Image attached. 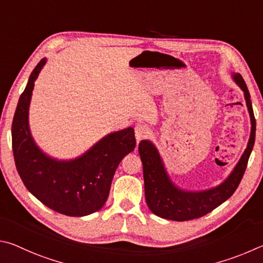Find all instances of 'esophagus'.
Instances as JSON below:
<instances>
[{
    "label": "esophagus",
    "instance_id": "obj_1",
    "mask_svg": "<svg viewBox=\"0 0 263 263\" xmlns=\"http://www.w3.org/2000/svg\"><path fill=\"white\" fill-rule=\"evenodd\" d=\"M150 135V129L148 126H145V124H142L139 123L135 126V137L137 141H141L145 139V137H148Z\"/></svg>",
    "mask_w": 263,
    "mask_h": 263
}]
</instances>
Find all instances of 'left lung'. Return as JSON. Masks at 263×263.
<instances>
[{"instance_id":"8db88e82","label":"left lung","mask_w":263,"mask_h":263,"mask_svg":"<svg viewBox=\"0 0 263 263\" xmlns=\"http://www.w3.org/2000/svg\"><path fill=\"white\" fill-rule=\"evenodd\" d=\"M233 81L243 91L248 113L251 118V135L247 148L243 151L233 171L218 186L210 190L192 192L178 187L166 172L163 159L153 142L143 140L139 144V154L143 164L145 201L149 209L158 217L183 222L200 218L217 208L231 197L240 183L255 142V118L251 96L240 73H232Z\"/></svg>"}]
</instances>
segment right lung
<instances>
[{
	"label": "right lung",
	"mask_w": 263,
	"mask_h": 263,
	"mask_svg": "<svg viewBox=\"0 0 263 263\" xmlns=\"http://www.w3.org/2000/svg\"><path fill=\"white\" fill-rule=\"evenodd\" d=\"M46 61L44 58L36 64L18 100L11 127L13 158L31 194L57 213L82 217L98 211L107 201L120 162L135 149L134 129L110 133L75 159L59 160L43 153L32 139L29 108L34 82Z\"/></svg>",
	"instance_id": "1"
}]
</instances>
